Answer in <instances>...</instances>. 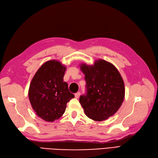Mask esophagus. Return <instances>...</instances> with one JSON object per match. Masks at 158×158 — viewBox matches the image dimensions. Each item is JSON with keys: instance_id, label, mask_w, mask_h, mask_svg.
Returning a JSON list of instances; mask_svg holds the SVG:
<instances>
[{"instance_id": "obj_1", "label": "esophagus", "mask_w": 158, "mask_h": 158, "mask_svg": "<svg viewBox=\"0 0 158 158\" xmlns=\"http://www.w3.org/2000/svg\"><path fill=\"white\" fill-rule=\"evenodd\" d=\"M80 95V92H77L74 94V96L76 98H78Z\"/></svg>"}]
</instances>
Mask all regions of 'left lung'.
Returning a JSON list of instances; mask_svg holds the SVG:
<instances>
[{"label":"left lung","instance_id":"obj_1","mask_svg":"<svg viewBox=\"0 0 158 158\" xmlns=\"http://www.w3.org/2000/svg\"><path fill=\"white\" fill-rule=\"evenodd\" d=\"M80 69L86 82V94L79 99L85 115L94 121L106 120L118 111L125 98L120 73L113 64L102 59L93 65L81 64Z\"/></svg>","mask_w":158,"mask_h":158}]
</instances>
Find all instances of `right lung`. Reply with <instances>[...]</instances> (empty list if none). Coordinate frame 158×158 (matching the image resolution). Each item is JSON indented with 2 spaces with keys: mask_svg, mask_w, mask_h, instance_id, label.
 Segmentation results:
<instances>
[{
  "mask_svg": "<svg viewBox=\"0 0 158 158\" xmlns=\"http://www.w3.org/2000/svg\"><path fill=\"white\" fill-rule=\"evenodd\" d=\"M66 66L56 60L47 61L36 72L30 85L29 99L37 115L53 122L64 114L67 103L74 98L63 77Z\"/></svg>",
  "mask_w": 158,
  "mask_h": 158,
  "instance_id": "right-lung-1",
  "label": "right lung"
}]
</instances>
